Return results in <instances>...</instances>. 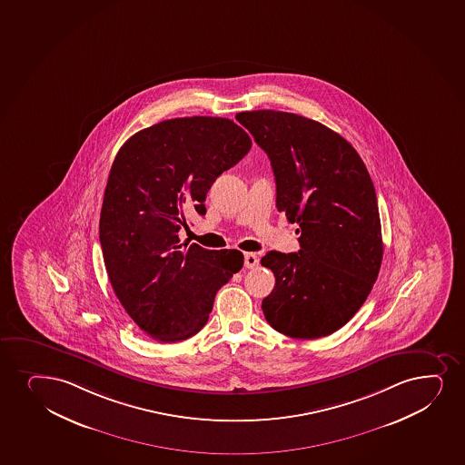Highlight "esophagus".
Masks as SVG:
<instances>
[{"mask_svg":"<svg viewBox=\"0 0 465 465\" xmlns=\"http://www.w3.org/2000/svg\"><path fill=\"white\" fill-rule=\"evenodd\" d=\"M258 262H260V260H258L257 253H246L244 255V266L247 269L257 268Z\"/></svg>","mask_w":465,"mask_h":465,"instance_id":"obj_1","label":"esophagus"}]
</instances>
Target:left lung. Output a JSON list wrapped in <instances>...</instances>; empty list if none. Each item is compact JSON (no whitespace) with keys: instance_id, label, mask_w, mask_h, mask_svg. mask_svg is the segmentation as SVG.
<instances>
[{"instance_id":"1","label":"left lung","mask_w":465,"mask_h":465,"mask_svg":"<svg viewBox=\"0 0 465 465\" xmlns=\"http://www.w3.org/2000/svg\"><path fill=\"white\" fill-rule=\"evenodd\" d=\"M236 120L268 153L279 212L302 230L301 251L262 258L275 275L264 317L290 338L334 333L366 302L381 268V223L366 164L347 140L305 116L253 110Z\"/></svg>"}]
</instances>
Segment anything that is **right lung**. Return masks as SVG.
Masks as SVG:
<instances>
[{
	"instance_id": "right-lung-1",
	"label": "right lung",
	"mask_w": 465,
	"mask_h": 465,
	"mask_svg": "<svg viewBox=\"0 0 465 465\" xmlns=\"http://www.w3.org/2000/svg\"><path fill=\"white\" fill-rule=\"evenodd\" d=\"M252 146L244 129L216 116L162 121L132 135L105 186L99 241L118 301L160 342L192 338L214 295L242 268L240 251L181 244L186 212L205 214L216 177Z\"/></svg>"
}]
</instances>
